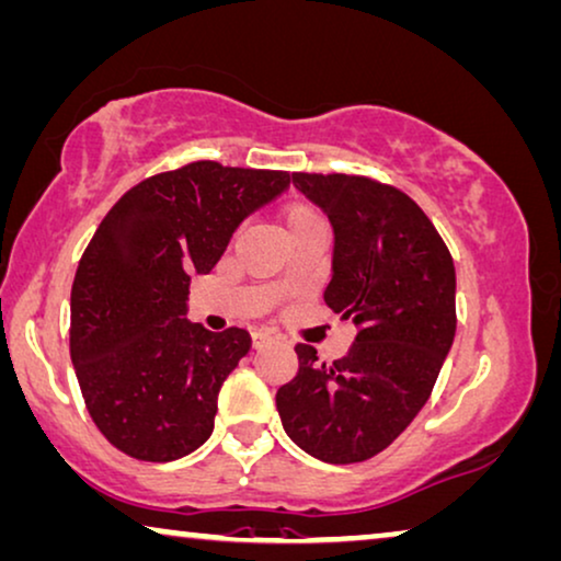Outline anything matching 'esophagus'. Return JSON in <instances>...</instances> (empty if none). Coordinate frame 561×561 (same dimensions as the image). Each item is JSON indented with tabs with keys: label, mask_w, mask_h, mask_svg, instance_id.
<instances>
[{
	"label": "esophagus",
	"mask_w": 561,
	"mask_h": 561,
	"mask_svg": "<svg viewBox=\"0 0 561 561\" xmlns=\"http://www.w3.org/2000/svg\"><path fill=\"white\" fill-rule=\"evenodd\" d=\"M272 341V335L266 333V330H251V345L254 348H262V345H266Z\"/></svg>",
	"instance_id": "obj_1"
}]
</instances>
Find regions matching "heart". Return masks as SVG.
Returning a JSON list of instances; mask_svg holds the SVG:
<instances>
[{"label": "heart", "mask_w": 561, "mask_h": 561, "mask_svg": "<svg viewBox=\"0 0 561 561\" xmlns=\"http://www.w3.org/2000/svg\"><path fill=\"white\" fill-rule=\"evenodd\" d=\"M322 226V216L312 205H291V208L284 213V228L287 233L305 231V228H318Z\"/></svg>", "instance_id": "obj_1"}]
</instances>
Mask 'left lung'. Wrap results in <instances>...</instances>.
Segmentation results:
<instances>
[{
  "label": "left lung",
  "mask_w": 561,
  "mask_h": 561,
  "mask_svg": "<svg viewBox=\"0 0 561 561\" xmlns=\"http://www.w3.org/2000/svg\"><path fill=\"white\" fill-rule=\"evenodd\" d=\"M335 231L325 302L358 335L343 358L297 343L277 391L282 427L318 460L363 462L427 404L455 341V264L437 228L399 187L363 175L291 172Z\"/></svg>",
  "instance_id": "1"
}]
</instances>
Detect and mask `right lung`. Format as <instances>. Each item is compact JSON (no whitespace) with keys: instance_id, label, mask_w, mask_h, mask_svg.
<instances>
[{"instance_id":"add662e5","label":"right lung","mask_w":561,"mask_h":561,"mask_svg":"<svg viewBox=\"0 0 561 561\" xmlns=\"http://www.w3.org/2000/svg\"><path fill=\"white\" fill-rule=\"evenodd\" d=\"M289 183L284 170L198 160L141 180L99 224L70 289V360L93 424L124 455L170 462L210 437L251 335L185 318L191 274H208Z\"/></svg>"}]
</instances>
